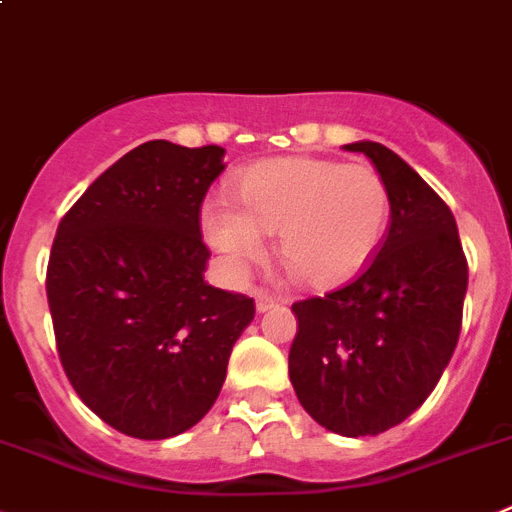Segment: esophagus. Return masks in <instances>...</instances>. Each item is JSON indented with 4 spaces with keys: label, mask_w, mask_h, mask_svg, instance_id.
I'll list each match as a JSON object with an SVG mask.
<instances>
[{
    "label": "esophagus",
    "mask_w": 512,
    "mask_h": 512,
    "mask_svg": "<svg viewBox=\"0 0 512 512\" xmlns=\"http://www.w3.org/2000/svg\"><path fill=\"white\" fill-rule=\"evenodd\" d=\"M253 299H256V309H259V312H269L271 307L279 304V299L271 292H266V289H253Z\"/></svg>",
    "instance_id": "esophagus-1"
}]
</instances>
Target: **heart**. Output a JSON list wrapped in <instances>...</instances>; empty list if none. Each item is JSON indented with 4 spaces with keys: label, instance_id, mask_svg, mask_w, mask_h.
Segmentation results:
<instances>
[{
    "label": "heart",
    "instance_id": "heart-1",
    "mask_svg": "<svg viewBox=\"0 0 512 512\" xmlns=\"http://www.w3.org/2000/svg\"><path fill=\"white\" fill-rule=\"evenodd\" d=\"M233 206L208 200L200 213L210 246L243 271L276 236V253L314 289L358 276L381 248L391 223V190L370 164L279 157L246 167L233 180Z\"/></svg>",
    "mask_w": 512,
    "mask_h": 512
}]
</instances>
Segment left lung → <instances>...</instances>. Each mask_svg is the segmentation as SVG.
<instances>
[{"mask_svg": "<svg viewBox=\"0 0 512 512\" xmlns=\"http://www.w3.org/2000/svg\"><path fill=\"white\" fill-rule=\"evenodd\" d=\"M345 149L386 180L391 228L358 279L292 304L289 378L317 424L375 437L409 419L442 378L462 330L467 259L452 210L396 152L378 142Z\"/></svg>", "mask_w": 512, "mask_h": 512, "instance_id": "left-lung-1", "label": "left lung"}]
</instances>
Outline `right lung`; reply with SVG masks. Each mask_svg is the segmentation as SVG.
<instances>
[{
  "label": "right lung",
  "instance_id": "obj_1",
  "mask_svg": "<svg viewBox=\"0 0 512 512\" xmlns=\"http://www.w3.org/2000/svg\"><path fill=\"white\" fill-rule=\"evenodd\" d=\"M223 154L139 144L55 233L45 289L60 363L88 409L126 437L170 439L198 424L256 312L203 276L200 205Z\"/></svg>",
  "mask_w": 512,
  "mask_h": 512
}]
</instances>
